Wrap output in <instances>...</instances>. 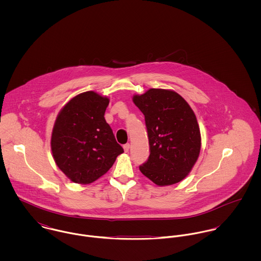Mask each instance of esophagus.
Listing matches in <instances>:
<instances>
[{"mask_svg":"<svg viewBox=\"0 0 261 261\" xmlns=\"http://www.w3.org/2000/svg\"><path fill=\"white\" fill-rule=\"evenodd\" d=\"M129 147H130V146H129V144H125V145L123 146V149H124V151H125V152H127V151H128Z\"/></svg>","mask_w":261,"mask_h":261,"instance_id":"34e87169","label":"esophagus"}]
</instances>
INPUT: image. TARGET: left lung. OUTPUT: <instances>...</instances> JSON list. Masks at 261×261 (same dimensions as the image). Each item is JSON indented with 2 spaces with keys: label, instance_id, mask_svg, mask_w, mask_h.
I'll list each match as a JSON object with an SVG mask.
<instances>
[{
  "label": "left lung",
  "instance_id": "1",
  "mask_svg": "<svg viewBox=\"0 0 261 261\" xmlns=\"http://www.w3.org/2000/svg\"><path fill=\"white\" fill-rule=\"evenodd\" d=\"M133 101L145 115L150 150L140 171L158 186L181 182L201 149L200 127L193 110L171 89L149 88L144 94H135Z\"/></svg>",
  "mask_w": 261,
  "mask_h": 261
}]
</instances>
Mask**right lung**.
<instances>
[{
    "label": "right lung",
    "mask_w": 261,
    "mask_h": 261,
    "mask_svg": "<svg viewBox=\"0 0 261 261\" xmlns=\"http://www.w3.org/2000/svg\"><path fill=\"white\" fill-rule=\"evenodd\" d=\"M110 98L95 91L72 97L58 113L51 135L57 167L73 183L87 185L103 176L123 149L105 118Z\"/></svg>",
    "instance_id": "1"
}]
</instances>
